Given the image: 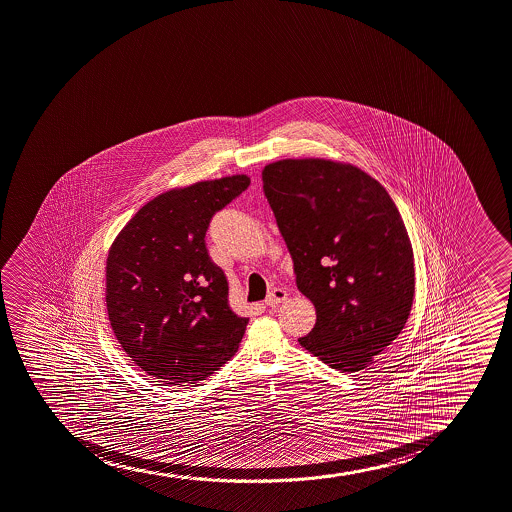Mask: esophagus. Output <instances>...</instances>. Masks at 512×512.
Returning <instances> with one entry per match:
<instances>
[{"mask_svg": "<svg viewBox=\"0 0 512 512\" xmlns=\"http://www.w3.org/2000/svg\"><path fill=\"white\" fill-rule=\"evenodd\" d=\"M286 298H288V293H286L284 289L274 288L269 294H267V298H265V306L279 305V303H282Z\"/></svg>", "mask_w": 512, "mask_h": 512, "instance_id": "esophagus-1", "label": "esophagus"}]
</instances>
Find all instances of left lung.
<instances>
[{
    "mask_svg": "<svg viewBox=\"0 0 512 512\" xmlns=\"http://www.w3.org/2000/svg\"><path fill=\"white\" fill-rule=\"evenodd\" d=\"M262 182L296 286L315 305L299 344L330 368L361 371L397 339L414 301V253L395 202L335 161H276Z\"/></svg>",
    "mask_w": 512,
    "mask_h": 512,
    "instance_id": "left-lung-1",
    "label": "left lung"
}]
</instances>
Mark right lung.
Wrapping results in <instances>:
<instances>
[{
  "instance_id": "1",
  "label": "right lung",
  "mask_w": 512,
  "mask_h": 512,
  "mask_svg": "<svg viewBox=\"0 0 512 512\" xmlns=\"http://www.w3.org/2000/svg\"><path fill=\"white\" fill-rule=\"evenodd\" d=\"M250 185L247 175L170 190L141 207L107 259L115 337L163 385L196 383L242 342L248 318L228 303V279L206 247L214 214Z\"/></svg>"
}]
</instances>
